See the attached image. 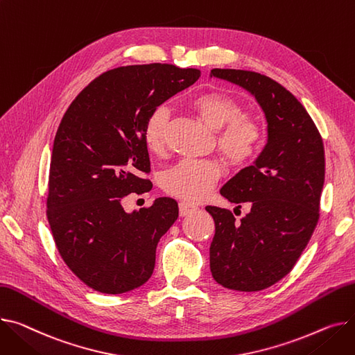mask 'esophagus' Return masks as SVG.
Instances as JSON below:
<instances>
[{
  "instance_id": "obj_1",
  "label": "esophagus",
  "mask_w": 355,
  "mask_h": 355,
  "mask_svg": "<svg viewBox=\"0 0 355 355\" xmlns=\"http://www.w3.org/2000/svg\"><path fill=\"white\" fill-rule=\"evenodd\" d=\"M178 208H180V216H181V217L191 216L193 212H196V211L198 209L196 205H193V204H188V202H184V201H181V202L178 204Z\"/></svg>"
}]
</instances>
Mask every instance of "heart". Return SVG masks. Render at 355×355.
Segmentation results:
<instances>
[{
    "instance_id": "obj_1",
    "label": "heart",
    "mask_w": 355,
    "mask_h": 355,
    "mask_svg": "<svg viewBox=\"0 0 355 355\" xmlns=\"http://www.w3.org/2000/svg\"><path fill=\"white\" fill-rule=\"evenodd\" d=\"M191 108L201 120L216 130L217 150L234 168L251 164L264 146L267 130L258 118L243 115L241 103L223 91L198 94ZM170 111L157 107L147 118L144 141L150 151L161 153L167 141ZM221 178V167L214 161L182 159L164 173V191L181 200L198 202L204 200Z\"/></svg>"
}]
</instances>
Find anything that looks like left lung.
<instances>
[{"instance_id": "1", "label": "left lung", "mask_w": 355, "mask_h": 355, "mask_svg": "<svg viewBox=\"0 0 355 355\" xmlns=\"http://www.w3.org/2000/svg\"><path fill=\"white\" fill-rule=\"evenodd\" d=\"M211 74L248 89L268 123L261 155L220 191L239 208L248 202L251 211L235 223L230 209L205 207L216 223L212 277L230 290L259 291L293 270L317 227L325 174L322 138L302 104L270 77L228 68Z\"/></svg>"}]
</instances>
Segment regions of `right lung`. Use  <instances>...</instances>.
<instances>
[{"label": "right lung", "instance_id": "obj_1", "mask_svg": "<svg viewBox=\"0 0 355 355\" xmlns=\"http://www.w3.org/2000/svg\"><path fill=\"white\" fill-rule=\"evenodd\" d=\"M200 76L161 62L118 67L92 80L65 111L54 138L46 218L64 263L89 288L123 294L153 275L157 244L178 218V204L162 197L127 214L121 200L153 188L148 115Z\"/></svg>", "mask_w": 355, "mask_h": 355}]
</instances>
